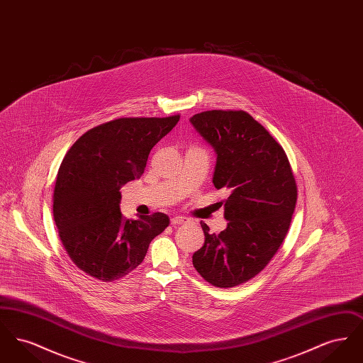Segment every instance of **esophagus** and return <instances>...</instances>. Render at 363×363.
Segmentation results:
<instances>
[{
	"instance_id": "34e87169",
	"label": "esophagus",
	"mask_w": 363,
	"mask_h": 363,
	"mask_svg": "<svg viewBox=\"0 0 363 363\" xmlns=\"http://www.w3.org/2000/svg\"><path fill=\"white\" fill-rule=\"evenodd\" d=\"M188 219L184 218V216H173L172 218V225H182V223H186Z\"/></svg>"
}]
</instances>
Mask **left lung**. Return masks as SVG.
Listing matches in <instances>:
<instances>
[{
    "label": "left lung",
    "instance_id": "1",
    "mask_svg": "<svg viewBox=\"0 0 363 363\" xmlns=\"http://www.w3.org/2000/svg\"><path fill=\"white\" fill-rule=\"evenodd\" d=\"M189 121L215 151V188L230 193L227 227L209 234L201 223L206 241L193 267L215 287H235L259 274L286 238L296 184L284 150L250 114L211 110Z\"/></svg>",
    "mask_w": 363,
    "mask_h": 363
}]
</instances>
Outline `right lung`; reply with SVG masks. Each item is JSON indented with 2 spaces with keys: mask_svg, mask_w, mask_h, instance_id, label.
I'll list each match as a JSON object with an SVG mask.
<instances>
[{
  "mask_svg": "<svg viewBox=\"0 0 363 363\" xmlns=\"http://www.w3.org/2000/svg\"><path fill=\"white\" fill-rule=\"evenodd\" d=\"M178 121L179 116L106 122L67 152L57 174L52 213L65 250L86 275L102 281L126 277L170 223L162 212L125 219L120 190L143 175L151 150Z\"/></svg>",
  "mask_w": 363,
  "mask_h": 363,
  "instance_id": "add662e5",
  "label": "right lung"
}]
</instances>
